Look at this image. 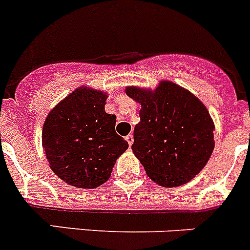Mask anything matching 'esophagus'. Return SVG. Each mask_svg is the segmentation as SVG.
I'll use <instances>...</instances> for the list:
<instances>
[{
	"label": "esophagus",
	"mask_w": 250,
	"mask_h": 250,
	"mask_svg": "<svg viewBox=\"0 0 250 250\" xmlns=\"http://www.w3.org/2000/svg\"><path fill=\"white\" fill-rule=\"evenodd\" d=\"M125 140H126V141H127L129 146H131L132 142H134V136H132V135H127V136L125 137Z\"/></svg>",
	"instance_id": "obj_1"
}]
</instances>
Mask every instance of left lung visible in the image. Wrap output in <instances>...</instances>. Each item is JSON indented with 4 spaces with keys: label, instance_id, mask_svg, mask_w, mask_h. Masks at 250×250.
<instances>
[{
    "label": "left lung",
    "instance_id": "left-lung-1",
    "mask_svg": "<svg viewBox=\"0 0 250 250\" xmlns=\"http://www.w3.org/2000/svg\"><path fill=\"white\" fill-rule=\"evenodd\" d=\"M125 92L141 104L131 148L147 175L174 188L199 174L215 147V125L200 99L170 81L154 91L126 87Z\"/></svg>",
    "mask_w": 250,
    "mask_h": 250
}]
</instances>
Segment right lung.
<instances>
[{
	"instance_id": "right-lung-1",
	"label": "right lung",
	"mask_w": 250,
	"mask_h": 250,
	"mask_svg": "<svg viewBox=\"0 0 250 250\" xmlns=\"http://www.w3.org/2000/svg\"><path fill=\"white\" fill-rule=\"evenodd\" d=\"M106 93L80 87L47 114L42 148L50 168L72 187L94 189L109 179L129 144L115 132L116 116L105 113Z\"/></svg>"
}]
</instances>
